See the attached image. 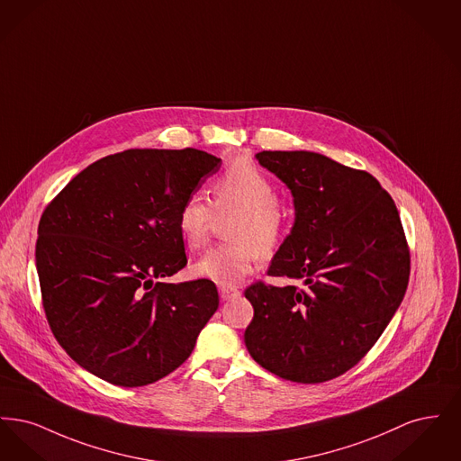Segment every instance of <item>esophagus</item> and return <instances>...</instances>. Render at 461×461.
Returning a JSON list of instances; mask_svg holds the SVG:
<instances>
[{
  "label": "esophagus",
  "mask_w": 461,
  "mask_h": 461,
  "mask_svg": "<svg viewBox=\"0 0 461 461\" xmlns=\"http://www.w3.org/2000/svg\"><path fill=\"white\" fill-rule=\"evenodd\" d=\"M220 295L222 301H230L240 295V290L235 286H220Z\"/></svg>",
  "instance_id": "esophagus-1"
}]
</instances>
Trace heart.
<instances>
[{"mask_svg": "<svg viewBox=\"0 0 461 461\" xmlns=\"http://www.w3.org/2000/svg\"><path fill=\"white\" fill-rule=\"evenodd\" d=\"M230 243L209 249L192 271L222 286L235 285L252 273L261 256L273 254L285 239L288 214L278 203L273 181L252 162H235L211 185V205L198 195L186 198L177 212L183 243L200 249L216 218L231 216Z\"/></svg>", "mask_w": 461, "mask_h": 461, "instance_id": "1", "label": "heart"}]
</instances>
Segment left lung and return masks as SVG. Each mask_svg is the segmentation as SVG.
<instances>
[{
    "label": "left lung",
    "instance_id": "obj_1",
    "mask_svg": "<svg viewBox=\"0 0 461 461\" xmlns=\"http://www.w3.org/2000/svg\"><path fill=\"white\" fill-rule=\"evenodd\" d=\"M294 195L295 222L256 282L245 346L263 368L299 384L351 370L393 320L410 280V247L393 197L366 171L314 152H259Z\"/></svg>",
    "mask_w": 461,
    "mask_h": 461
}]
</instances>
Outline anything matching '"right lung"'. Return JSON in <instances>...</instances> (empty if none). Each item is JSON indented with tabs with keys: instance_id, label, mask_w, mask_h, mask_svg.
<instances>
[{
	"instance_id": "obj_1",
	"label": "right lung",
	"mask_w": 461,
	"mask_h": 461,
	"mask_svg": "<svg viewBox=\"0 0 461 461\" xmlns=\"http://www.w3.org/2000/svg\"><path fill=\"white\" fill-rule=\"evenodd\" d=\"M220 167L197 149H131L93 162L46 205L36 243L44 314L85 370L141 387L194 351L218 288L164 278L186 266L181 203Z\"/></svg>"
}]
</instances>
